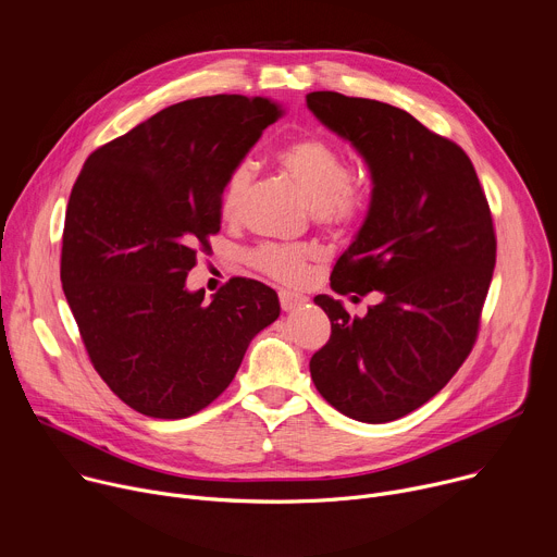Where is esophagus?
I'll return each mask as SVG.
<instances>
[{
	"label": "esophagus",
	"mask_w": 557,
	"mask_h": 557,
	"mask_svg": "<svg viewBox=\"0 0 557 557\" xmlns=\"http://www.w3.org/2000/svg\"><path fill=\"white\" fill-rule=\"evenodd\" d=\"M308 299L299 293H293V290H280V304H282V310L286 312H293L297 308H301Z\"/></svg>",
	"instance_id": "34e87169"
}]
</instances>
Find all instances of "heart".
<instances>
[{
    "instance_id": "heart-1",
    "label": "heart",
    "mask_w": 557,
    "mask_h": 557,
    "mask_svg": "<svg viewBox=\"0 0 557 557\" xmlns=\"http://www.w3.org/2000/svg\"><path fill=\"white\" fill-rule=\"evenodd\" d=\"M277 163L306 194L322 222L333 226L350 224L368 209L370 191L366 181L350 174L344 151L329 138L314 134L297 136L277 151ZM251 183V161H240L228 170L220 194V211L226 220L243 213ZM308 260V249L288 245H262L249 253V262L258 271L286 284H299L306 277Z\"/></svg>"
}]
</instances>
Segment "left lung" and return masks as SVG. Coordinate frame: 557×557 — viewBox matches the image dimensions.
<instances>
[{
	"label": "left lung",
	"mask_w": 557,
	"mask_h": 557,
	"mask_svg": "<svg viewBox=\"0 0 557 557\" xmlns=\"http://www.w3.org/2000/svg\"><path fill=\"white\" fill-rule=\"evenodd\" d=\"M306 106L372 176L368 215L331 286L381 295L366 317L314 297L331 339L310 376L342 414L396 421L441 392L473 348L496 264L492 211L469 156L406 110L339 92H310Z\"/></svg>",
	"instance_id": "8db88e82"
}]
</instances>
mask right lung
<instances>
[{
  "label": "right lung",
  "instance_id": "obj_1",
  "mask_svg": "<svg viewBox=\"0 0 557 557\" xmlns=\"http://www.w3.org/2000/svg\"><path fill=\"white\" fill-rule=\"evenodd\" d=\"M264 97L170 106L88 156L63 226L61 284L90 361L132 410L185 419L226 389L277 293L233 277L211 301L187 273L220 231V194L280 119Z\"/></svg>",
  "mask_w": 557,
  "mask_h": 557
}]
</instances>
